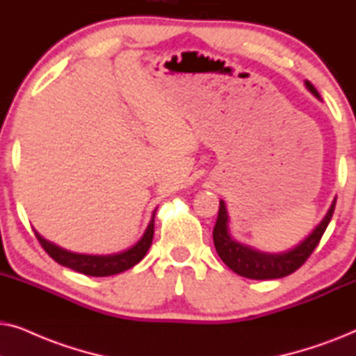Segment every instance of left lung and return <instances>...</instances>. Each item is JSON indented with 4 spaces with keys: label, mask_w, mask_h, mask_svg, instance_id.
Here are the masks:
<instances>
[{
    "label": "left lung",
    "mask_w": 356,
    "mask_h": 356,
    "mask_svg": "<svg viewBox=\"0 0 356 356\" xmlns=\"http://www.w3.org/2000/svg\"><path fill=\"white\" fill-rule=\"evenodd\" d=\"M305 86L316 99L321 100L319 92L314 89V86L311 84L309 81H305ZM335 201H337V197H334L327 213H325L323 220L318 223V227H316L303 241H300L298 245L290 248V250H286L284 252H264L235 240L230 233V227H228L230 217H228L227 206L225 202L220 201L218 217L212 233L217 254L220 256V259L225 262L233 272H236V274L241 277H246V279H282V277L293 274L300 266L305 264V261L308 259L311 252L314 251V248L318 246L321 236L324 235L325 228H327L330 218H332Z\"/></svg>",
    "instance_id": "1"
}]
</instances>
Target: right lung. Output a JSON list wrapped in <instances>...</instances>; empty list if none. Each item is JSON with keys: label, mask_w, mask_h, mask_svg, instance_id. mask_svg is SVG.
<instances>
[{"label": "right lung", "mask_w": 356, "mask_h": 356, "mask_svg": "<svg viewBox=\"0 0 356 356\" xmlns=\"http://www.w3.org/2000/svg\"><path fill=\"white\" fill-rule=\"evenodd\" d=\"M155 212H157V209L152 212L149 225L143 233V236L139 238V241L128 248V250L113 252V254H79V252H72L56 246L55 243L45 240L38 232H35V236L37 240L40 241L43 250H45L58 264L70 267V269L81 272V274L84 275L108 277L131 269V267L138 264V262L145 256V252L149 251L150 245H152Z\"/></svg>", "instance_id": "1"}]
</instances>
